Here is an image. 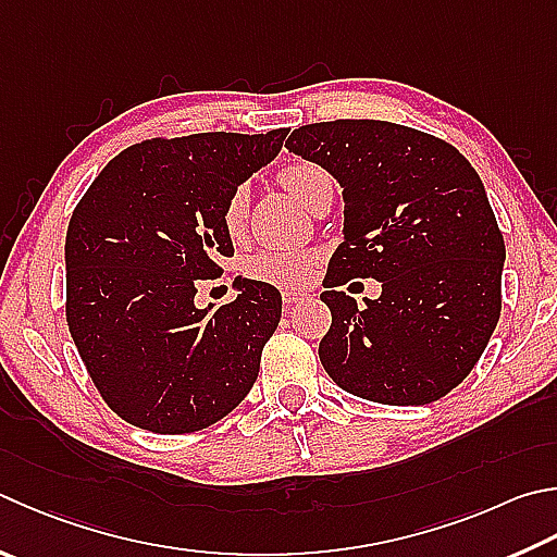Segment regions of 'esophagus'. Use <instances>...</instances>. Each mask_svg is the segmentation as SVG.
<instances>
[{"mask_svg":"<svg viewBox=\"0 0 557 557\" xmlns=\"http://www.w3.org/2000/svg\"><path fill=\"white\" fill-rule=\"evenodd\" d=\"M301 297H305V292H299V289H285V292H282V301H285L287 307L295 305V301H299Z\"/></svg>","mask_w":557,"mask_h":557,"instance_id":"34e87169","label":"esophagus"}]
</instances>
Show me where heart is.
<instances>
[{
  "mask_svg": "<svg viewBox=\"0 0 557 557\" xmlns=\"http://www.w3.org/2000/svg\"><path fill=\"white\" fill-rule=\"evenodd\" d=\"M277 182L295 197L301 207L313 211L323 197L333 195V177L323 165L313 160H292L280 168ZM248 214V191L246 187H236L224 201L221 209V224L231 236L240 234ZM317 258L301 250H262L252 256L246 265L250 280L265 282L275 287H299L313 275Z\"/></svg>",
  "mask_w": 557,
  "mask_h": 557,
  "instance_id": "heart-1",
  "label": "heart"
}]
</instances>
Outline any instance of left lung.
Returning <instances> with one entry per match:
<instances>
[{
  "label": "left lung",
  "mask_w": 557,
  "mask_h": 557,
  "mask_svg": "<svg viewBox=\"0 0 557 557\" xmlns=\"http://www.w3.org/2000/svg\"><path fill=\"white\" fill-rule=\"evenodd\" d=\"M287 148L326 168L346 201L321 295L331 309L323 370L341 389L392 407L446 397L502 311L507 248L480 175L446 140L375 119L299 126ZM356 276L383 282L366 310L335 289Z\"/></svg>",
  "instance_id": "obj_1"
}]
</instances>
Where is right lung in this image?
<instances>
[{
  "label": "right lung",
  "instance_id": "add662e5",
  "mask_svg": "<svg viewBox=\"0 0 557 557\" xmlns=\"http://www.w3.org/2000/svg\"><path fill=\"white\" fill-rule=\"evenodd\" d=\"M287 131L191 134L136 144L109 160L65 238V317L109 409L138 429L191 433L246 399L282 313L280 292L195 307L197 280L234 256L226 197L280 153Z\"/></svg>",
  "mask_w": 557,
  "mask_h": 557
}]
</instances>
